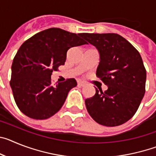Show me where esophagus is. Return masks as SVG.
<instances>
[{
  "label": "esophagus",
  "mask_w": 156,
  "mask_h": 156,
  "mask_svg": "<svg viewBox=\"0 0 156 156\" xmlns=\"http://www.w3.org/2000/svg\"><path fill=\"white\" fill-rule=\"evenodd\" d=\"M85 82H83V81H81V80H78L77 81V85L79 87H84L85 86Z\"/></svg>",
  "instance_id": "obj_1"
}]
</instances>
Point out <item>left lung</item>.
Segmentation results:
<instances>
[{"mask_svg": "<svg viewBox=\"0 0 156 156\" xmlns=\"http://www.w3.org/2000/svg\"><path fill=\"white\" fill-rule=\"evenodd\" d=\"M98 51L100 62L96 75L108 89L95 88V94L85 100L88 113L94 121L115 126L131 119L145 93L146 70L140 53L116 34H83Z\"/></svg>", "mask_w": 156, "mask_h": 156, "instance_id": "obj_1", "label": "left lung"}]
</instances>
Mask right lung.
Listing matches in <instances>:
<instances>
[{"label":"right lung","mask_w":156,"mask_h":156,"mask_svg":"<svg viewBox=\"0 0 156 156\" xmlns=\"http://www.w3.org/2000/svg\"><path fill=\"white\" fill-rule=\"evenodd\" d=\"M83 34L50 28L21 45L12 65L10 86L23 113L32 119H45L62 108L76 81L73 78L52 86L51 76L65 64L69 48L87 44Z\"/></svg>","instance_id":"1"}]
</instances>
